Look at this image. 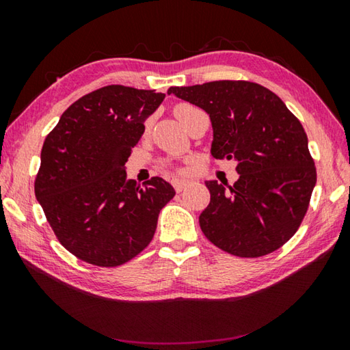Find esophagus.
<instances>
[{"instance_id": "1", "label": "esophagus", "mask_w": 350, "mask_h": 350, "mask_svg": "<svg viewBox=\"0 0 350 350\" xmlns=\"http://www.w3.org/2000/svg\"><path fill=\"white\" fill-rule=\"evenodd\" d=\"M188 185L187 180H173V187L177 193H180L183 188H185Z\"/></svg>"}]
</instances>
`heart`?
<instances>
[{
  "label": "heart",
  "instance_id": "b5f03b06",
  "mask_svg": "<svg viewBox=\"0 0 350 350\" xmlns=\"http://www.w3.org/2000/svg\"><path fill=\"white\" fill-rule=\"evenodd\" d=\"M199 112H202L200 111L198 106H194V105H191V103H185V102H182V103H177L176 106H174V116L177 117V120H179L183 126H187L188 125V122L191 120V118L196 116V114H199ZM150 120H146L145 122V129H148L150 128ZM165 167H168V168H173L176 173H179V168H174L173 165L171 163H165Z\"/></svg>",
  "mask_w": 350,
  "mask_h": 350
}]
</instances>
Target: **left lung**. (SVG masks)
Instances as JSON below:
<instances>
[{"label": "left lung", "mask_w": 350, "mask_h": 350, "mask_svg": "<svg viewBox=\"0 0 350 350\" xmlns=\"http://www.w3.org/2000/svg\"><path fill=\"white\" fill-rule=\"evenodd\" d=\"M168 94L208 112L211 156L238 162L232 187L205 182L211 199L199 224L206 239L239 258L281 248L303 222L317 183L301 122L275 92L253 81L173 86Z\"/></svg>", "instance_id": "obj_1"}]
</instances>
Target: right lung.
Instances as JSON below:
<instances>
[{"label":"right lung","mask_w":350,"mask_h":350,"mask_svg":"<svg viewBox=\"0 0 350 350\" xmlns=\"http://www.w3.org/2000/svg\"><path fill=\"white\" fill-rule=\"evenodd\" d=\"M165 94L109 85L63 112L41 148L35 196L60 244L81 260L117 267L150 244L174 198L162 177L126 180L125 163L145 118Z\"/></svg>","instance_id":"add662e5"}]
</instances>
